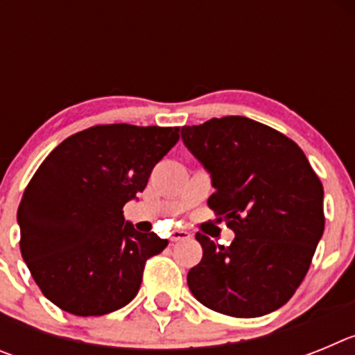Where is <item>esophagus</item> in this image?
I'll use <instances>...</instances> for the list:
<instances>
[{
	"mask_svg": "<svg viewBox=\"0 0 355 355\" xmlns=\"http://www.w3.org/2000/svg\"><path fill=\"white\" fill-rule=\"evenodd\" d=\"M192 236V234L188 233V231H183V229H174L171 233V240L172 241H180V240H188V238Z\"/></svg>",
	"mask_w": 355,
	"mask_h": 355,
	"instance_id": "1",
	"label": "esophagus"
}]
</instances>
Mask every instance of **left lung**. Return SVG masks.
Masks as SVG:
<instances>
[{
	"label": "left lung",
	"mask_w": 355,
	"mask_h": 355,
	"mask_svg": "<svg viewBox=\"0 0 355 355\" xmlns=\"http://www.w3.org/2000/svg\"><path fill=\"white\" fill-rule=\"evenodd\" d=\"M181 139L211 178L208 206L234 231L231 245L197 233L202 259L187 283L202 306L254 318L291 299L324 234V187L293 140L231 115L181 128Z\"/></svg>",
	"instance_id": "left-lung-1"
}]
</instances>
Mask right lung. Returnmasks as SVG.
<instances>
[{
    "mask_svg": "<svg viewBox=\"0 0 355 355\" xmlns=\"http://www.w3.org/2000/svg\"><path fill=\"white\" fill-rule=\"evenodd\" d=\"M180 128L105 124L49 153L17 209L21 254L44 297L78 316L117 311L135 299L146 261L168 241L122 215Z\"/></svg>",
    "mask_w": 355,
    "mask_h": 355,
    "instance_id": "1",
    "label": "right lung"
}]
</instances>
